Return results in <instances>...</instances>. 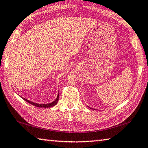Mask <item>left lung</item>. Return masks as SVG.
Here are the masks:
<instances>
[{"instance_id": "left-lung-1", "label": "left lung", "mask_w": 148, "mask_h": 148, "mask_svg": "<svg viewBox=\"0 0 148 148\" xmlns=\"http://www.w3.org/2000/svg\"><path fill=\"white\" fill-rule=\"evenodd\" d=\"M88 108H89V107H88ZM90 109H91V108H90Z\"/></svg>"}]
</instances>
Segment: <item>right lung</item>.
Wrapping results in <instances>:
<instances>
[{"instance_id":"add662e5","label":"right lung","mask_w":148,"mask_h":148,"mask_svg":"<svg viewBox=\"0 0 148 148\" xmlns=\"http://www.w3.org/2000/svg\"><path fill=\"white\" fill-rule=\"evenodd\" d=\"M23 99L25 101H27V103L31 104L32 105H34V106H36V107H38V108H51V107H52L54 106V105L58 103V100H59V98H60V94L58 93V97L56 99L55 101H54L53 102H52V103H49V104H37V103H34V102H32L30 101H28L27 99H25V98L22 97Z\"/></svg>"}]
</instances>
